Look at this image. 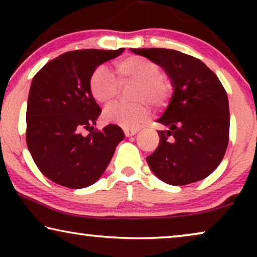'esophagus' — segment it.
<instances>
[{
    "label": "esophagus",
    "mask_w": 257,
    "mask_h": 257,
    "mask_svg": "<svg viewBox=\"0 0 257 257\" xmlns=\"http://www.w3.org/2000/svg\"><path fill=\"white\" fill-rule=\"evenodd\" d=\"M138 131H139V130H137V128H127V127L124 128V133H125L126 137L135 136V135H137V133H138Z\"/></svg>",
    "instance_id": "esophagus-1"
}]
</instances>
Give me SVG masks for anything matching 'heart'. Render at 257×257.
<instances>
[{
    "mask_svg": "<svg viewBox=\"0 0 257 257\" xmlns=\"http://www.w3.org/2000/svg\"><path fill=\"white\" fill-rule=\"evenodd\" d=\"M119 83L135 82L131 89V103L117 101L104 110L103 118L106 122L122 127L133 128L142 125L149 118L150 110L146 101L160 106L168 99L171 83L156 62L140 56H128L114 64ZM91 96L99 104H108L118 91L115 77L104 65H98L89 79Z\"/></svg>",
    "mask_w": 257,
    "mask_h": 257,
    "instance_id": "heart-1",
    "label": "heart"
}]
</instances>
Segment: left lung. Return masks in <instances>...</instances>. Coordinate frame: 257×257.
Listing matches in <instances>:
<instances>
[{
	"label": "left lung",
	"instance_id": "8db88e82",
	"mask_svg": "<svg viewBox=\"0 0 257 257\" xmlns=\"http://www.w3.org/2000/svg\"><path fill=\"white\" fill-rule=\"evenodd\" d=\"M156 62L173 87L170 104L158 122L160 142L146 158L160 180L184 186L208 177L223 159L229 136L226 90L205 63L171 49H131Z\"/></svg>",
	"mask_w": 257,
	"mask_h": 257
}]
</instances>
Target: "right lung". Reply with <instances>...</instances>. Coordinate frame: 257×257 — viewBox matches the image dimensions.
<instances>
[{
  "label": "right lung",
  "instance_id": "add662e5",
  "mask_svg": "<svg viewBox=\"0 0 257 257\" xmlns=\"http://www.w3.org/2000/svg\"><path fill=\"white\" fill-rule=\"evenodd\" d=\"M122 51L65 52L34 77L27 106V145L40 171L56 184L75 189L93 185L124 139L122 130L113 124L92 132L101 108L89 89L93 70ZM84 128L90 131L87 136L80 133Z\"/></svg>",
  "mask_w": 257,
  "mask_h": 257
}]
</instances>
